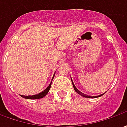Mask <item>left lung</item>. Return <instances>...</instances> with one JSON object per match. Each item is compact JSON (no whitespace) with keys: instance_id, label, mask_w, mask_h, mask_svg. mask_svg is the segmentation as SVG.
I'll use <instances>...</instances> for the list:
<instances>
[{"instance_id":"left-lung-1","label":"left lung","mask_w":127,"mask_h":127,"mask_svg":"<svg viewBox=\"0 0 127 127\" xmlns=\"http://www.w3.org/2000/svg\"><path fill=\"white\" fill-rule=\"evenodd\" d=\"M71 80H72V79H71ZM72 85H73V87H74V90H75V92H77V93H78L80 95H81V96H84V97H87V98H92V97H94V98H95V97H99V96H101L102 95H99V96H88V95H86L85 94H84V93H82V92H81L80 91H79L77 89V87H75V85H74V83H73V82H72Z\"/></svg>"}]
</instances>
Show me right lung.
<instances>
[{
    "label": "right lung",
    "mask_w": 127,
    "mask_h": 127,
    "mask_svg": "<svg viewBox=\"0 0 127 127\" xmlns=\"http://www.w3.org/2000/svg\"><path fill=\"white\" fill-rule=\"evenodd\" d=\"M54 76H55V75H53L52 80H53V78H54ZM51 84H52V82H50V84L49 85V86L47 87V88H46V89H45L44 91H42V92H40V93L37 94V95H32V96H31V95H29V96H24V95H21V96H22V97H23V98H25V99H40V98H42V97H44V96H45L47 93H48V92H49L50 89V87H51Z\"/></svg>",
    "instance_id": "obj_1"
}]
</instances>
